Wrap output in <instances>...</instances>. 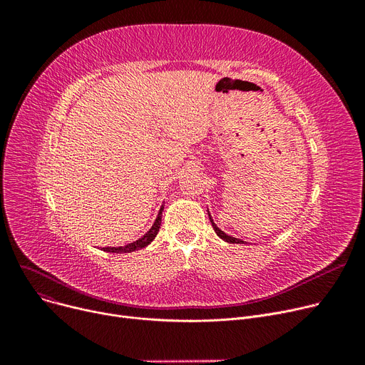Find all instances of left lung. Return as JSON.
<instances>
[{
    "mask_svg": "<svg viewBox=\"0 0 365 365\" xmlns=\"http://www.w3.org/2000/svg\"><path fill=\"white\" fill-rule=\"evenodd\" d=\"M207 213H208V217H210V222H212V226H213V229H215V232L217 234V237L219 238H222L223 241H226V242H231V244H245L242 240H240V238H235V237H231V235H227V234H225L220 227H217V225L215 223V220L212 219V215H210V212H208V208H207Z\"/></svg>",
    "mask_w": 365,
    "mask_h": 365,
    "instance_id": "8db88e82",
    "label": "left lung"
}]
</instances>
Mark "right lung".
Masks as SVG:
<instances>
[{
  "label": "right lung",
  "instance_id": "obj_1",
  "mask_svg": "<svg viewBox=\"0 0 365 365\" xmlns=\"http://www.w3.org/2000/svg\"><path fill=\"white\" fill-rule=\"evenodd\" d=\"M163 210H164V204H161V208L160 212L157 215V219L155 222H153V225L150 226L149 231L140 237L139 240L133 241L130 244H125L123 247H103V252H108V253H131V252H136V250H142V248L148 247L153 240H155L158 231H160V226H161V217H163Z\"/></svg>",
  "mask_w": 365,
  "mask_h": 365
}]
</instances>
